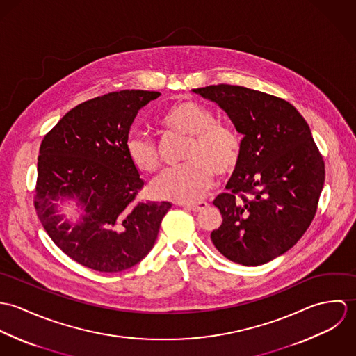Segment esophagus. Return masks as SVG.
<instances>
[{"mask_svg":"<svg viewBox=\"0 0 356 356\" xmlns=\"http://www.w3.org/2000/svg\"><path fill=\"white\" fill-rule=\"evenodd\" d=\"M182 207H185V208H188L191 211L197 212V211H202L204 208H207L208 203L207 202H199V203L182 204Z\"/></svg>","mask_w":356,"mask_h":356,"instance_id":"obj_1","label":"esophagus"}]
</instances>
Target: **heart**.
Returning a JSON list of instances; mask_svg holds the SVG:
<instances>
[{"label": "heart", "instance_id": "obj_1", "mask_svg": "<svg viewBox=\"0 0 356 356\" xmlns=\"http://www.w3.org/2000/svg\"><path fill=\"white\" fill-rule=\"evenodd\" d=\"M163 130L189 137L184 160L186 164L164 171L152 184L160 199L196 202L212 186L213 174H232L240 164L243 140L240 134L222 123L211 109L192 100L172 102L160 116ZM126 152L130 163L141 172H153L160 165L156 145L147 136L134 133L127 138Z\"/></svg>", "mask_w": 356, "mask_h": 356}]
</instances>
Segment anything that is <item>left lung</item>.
I'll use <instances>...</instances> for the list:
<instances>
[{
	"mask_svg": "<svg viewBox=\"0 0 356 356\" xmlns=\"http://www.w3.org/2000/svg\"><path fill=\"white\" fill-rule=\"evenodd\" d=\"M216 102L244 136L238 167L213 205L222 225L215 248L243 266H260L291 250L311 225L325 163L311 130L288 102L243 86L193 89Z\"/></svg>",
	"mask_w": 356,
	"mask_h": 356,
	"instance_id": "left-lung-1",
	"label": "left lung"
}]
</instances>
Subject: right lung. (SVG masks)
I'll list each match as a JSON object with an SVG mask.
<instances>
[{
    "label": "right lung",
    "instance_id": "right-lung-1",
    "mask_svg": "<svg viewBox=\"0 0 356 356\" xmlns=\"http://www.w3.org/2000/svg\"><path fill=\"white\" fill-rule=\"evenodd\" d=\"M159 96L120 90L82 102L42 140L37 215L51 241L88 268L119 273L136 266L152 250L171 208L137 200L144 181L126 152L134 118ZM71 201L77 213L65 217L60 208Z\"/></svg>",
    "mask_w": 356,
    "mask_h": 356
}]
</instances>
